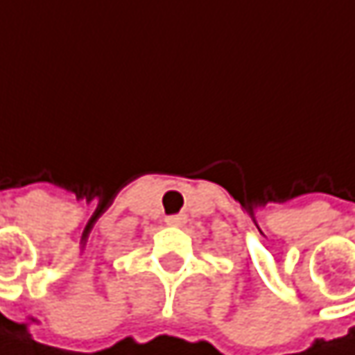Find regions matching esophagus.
I'll list each match as a JSON object with an SVG mask.
<instances>
[{"instance_id": "1", "label": "esophagus", "mask_w": 355, "mask_h": 355, "mask_svg": "<svg viewBox=\"0 0 355 355\" xmlns=\"http://www.w3.org/2000/svg\"><path fill=\"white\" fill-rule=\"evenodd\" d=\"M187 221V215H171L166 217V225H182Z\"/></svg>"}]
</instances>
